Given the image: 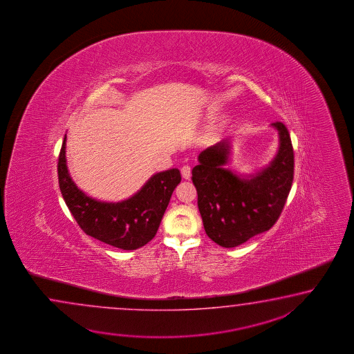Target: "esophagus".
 <instances>
[{
	"label": "esophagus",
	"instance_id": "34e87169",
	"mask_svg": "<svg viewBox=\"0 0 354 354\" xmlns=\"http://www.w3.org/2000/svg\"><path fill=\"white\" fill-rule=\"evenodd\" d=\"M180 174H182V177H183L185 180H189V178H191V167H182V168H180Z\"/></svg>",
	"mask_w": 354,
	"mask_h": 354
}]
</instances>
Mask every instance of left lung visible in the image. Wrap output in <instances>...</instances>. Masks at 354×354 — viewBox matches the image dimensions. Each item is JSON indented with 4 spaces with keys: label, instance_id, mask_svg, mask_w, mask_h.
<instances>
[{
    "label": "left lung",
    "instance_id": "1",
    "mask_svg": "<svg viewBox=\"0 0 354 354\" xmlns=\"http://www.w3.org/2000/svg\"><path fill=\"white\" fill-rule=\"evenodd\" d=\"M279 147L270 166L249 176L233 174L232 142L221 140L201 151L192 169L197 206L211 241L234 248L270 230L279 220L294 180V149L282 122H273Z\"/></svg>",
    "mask_w": 354,
    "mask_h": 354
}]
</instances>
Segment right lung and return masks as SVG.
<instances>
[{
    "label": "right lung",
    "mask_w": 354,
    "mask_h": 354,
    "mask_svg": "<svg viewBox=\"0 0 354 354\" xmlns=\"http://www.w3.org/2000/svg\"><path fill=\"white\" fill-rule=\"evenodd\" d=\"M66 139L58 159L62 196L77 224L97 241L124 250L151 241L158 230L174 188L180 182L177 168L151 176L136 195L120 203H104L86 195L71 178L66 159Z\"/></svg>",
    "instance_id": "obj_1"
}]
</instances>
